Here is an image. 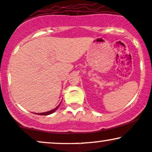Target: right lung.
Returning a JSON list of instances; mask_svg holds the SVG:
<instances>
[{
  "label": "right lung",
  "mask_w": 152,
  "mask_h": 152,
  "mask_svg": "<svg viewBox=\"0 0 152 152\" xmlns=\"http://www.w3.org/2000/svg\"><path fill=\"white\" fill-rule=\"evenodd\" d=\"M59 105H60V104L59 105H58L57 107H55V108L54 109H53V110H49V111H48V112H46V113H38L37 115H50V114H52V113H53L54 112H55V111L56 110L58 109V107H59Z\"/></svg>",
  "instance_id": "obj_1"
}]
</instances>
